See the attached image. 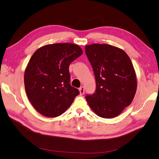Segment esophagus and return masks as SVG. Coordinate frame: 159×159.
<instances>
[{
  "label": "esophagus",
  "mask_w": 159,
  "mask_h": 159,
  "mask_svg": "<svg viewBox=\"0 0 159 159\" xmlns=\"http://www.w3.org/2000/svg\"><path fill=\"white\" fill-rule=\"evenodd\" d=\"M79 91H80V95H83V94L85 93V87H80V89H79Z\"/></svg>",
  "instance_id": "esophagus-1"
}]
</instances>
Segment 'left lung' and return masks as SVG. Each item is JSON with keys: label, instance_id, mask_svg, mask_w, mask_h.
Segmentation results:
<instances>
[{"label": "left lung", "instance_id": "1", "mask_svg": "<svg viewBox=\"0 0 159 159\" xmlns=\"http://www.w3.org/2000/svg\"><path fill=\"white\" fill-rule=\"evenodd\" d=\"M95 75L96 89L85 98L89 107L103 118H113L129 106L137 90L135 72L123 50L109 44L85 46Z\"/></svg>", "mask_w": 159, "mask_h": 159}]
</instances>
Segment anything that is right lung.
Segmentation results:
<instances>
[{"label":"right lung","instance_id":"add662e5","mask_svg":"<svg viewBox=\"0 0 159 159\" xmlns=\"http://www.w3.org/2000/svg\"><path fill=\"white\" fill-rule=\"evenodd\" d=\"M83 54L70 43L43 46L32 55L25 72L26 95L33 107L48 117L63 114L79 94L71 86L69 66Z\"/></svg>","mask_w":159,"mask_h":159}]
</instances>
